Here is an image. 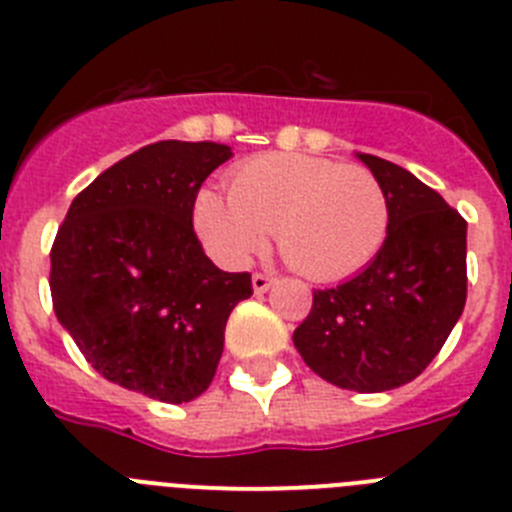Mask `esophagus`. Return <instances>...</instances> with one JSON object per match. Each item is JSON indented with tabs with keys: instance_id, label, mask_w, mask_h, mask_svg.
<instances>
[{
	"instance_id": "34e87169",
	"label": "esophagus",
	"mask_w": 512,
	"mask_h": 512,
	"mask_svg": "<svg viewBox=\"0 0 512 512\" xmlns=\"http://www.w3.org/2000/svg\"><path fill=\"white\" fill-rule=\"evenodd\" d=\"M270 286H273V278H270V275H265V273L252 275V291H255L257 296H262V293L268 291Z\"/></svg>"
}]
</instances>
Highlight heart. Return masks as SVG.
I'll use <instances>...</instances> for the list:
<instances>
[{"label":"heart","mask_w":512,"mask_h":512,"mask_svg":"<svg viewBox=\"0 0 512 512\" xmlns=\"http://www.w3.org/2000/svg\"><path fill=\"white\" fill-rule=\"evenodd\" d=\"M389 198L361 164L304 154H262L229 180V201L203 190L195 229L206 250L239 268L275 231L283 260L311 281H342L379 255L389 234Z\"/></svg>","instance_id":"obj_1"}]
</instances>
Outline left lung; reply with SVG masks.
I'll return each mask as SVG.
<instances>
[{"label":"left lung","mask_w":512,"mask_h":512,"mask_svg":"<svg viewBox=\"0 0 512 512\" xmlns=\"http://www.w3.org/2000/svg\"><path fill=\"white\" fill-rule=\"evenodd\" d=\"M355 157L384 185L389 234L361 273L314 291L293 345L324 381L376 394L417 379L459 322L466 221L399 164L361 151Z\"/></svg>","instance_id":"8db88e82"}]
</instances>
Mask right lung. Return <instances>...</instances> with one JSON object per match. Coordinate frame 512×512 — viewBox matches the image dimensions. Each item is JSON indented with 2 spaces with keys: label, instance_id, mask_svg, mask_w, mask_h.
<instances>
[{
  "label": "right lung",
  "instance_id": "1",
  "mask_svg": "<svg viewBox=\"0 0 512 512\" xmlns=\"http://www.w3.org/2000/svg\"><path fill=\"white\" fill-rule=\"evenodd\" d=\"M231 146L157 141L71 201L51 250V296L87 363L123 389L193 402L216 376L250 273H224L193 231L195 195Z\"/></svg>",
  "mask_w": 512,
  "mask_h": 512
}]
</instances>
